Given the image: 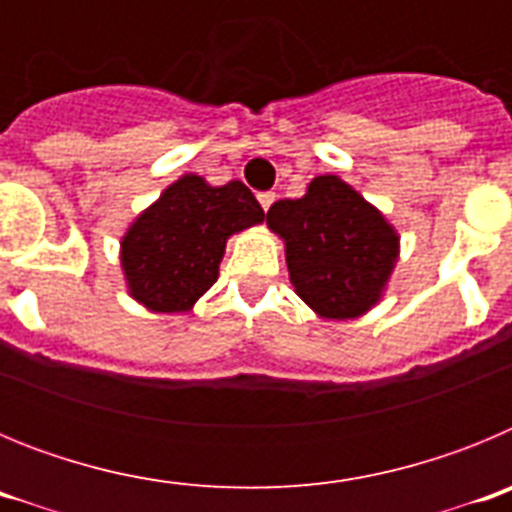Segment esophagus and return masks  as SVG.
<instances>
[{"mask_svg": "<svg viewBox=\"0 0 512 512\" xmlns=\"http://www.w3.org/2000/svg\"><path fill=\"white\" fill-rule=\"evenodd\" d=\"M274 200H277V194H274V192H261L259 194V205L264 207V210H269V207L274 205Z\"/></svg>", "mask_w": 512, "mask_h": 512, "instance_id": "34e87169", "label": "esophagus"}]
</instances>
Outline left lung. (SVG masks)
I'll return each instance as SVG.
<instances>
[{
    "instance_id": "left-lung-1",
    "label": "left lung",
    "mask_w": 512,
    "mask_h": 512,
    "mask_svg": "<svg viewBox=\"0 0 512 512\" xmlns=\"http://www.w3.org/2000/svg\"><path fill=\"white\" fill-rule=\"evenodd\" d=\"M266 225L282 238L297 297L318 318L356 320L379 305L400 233L341 176H315L300 200L274 202Z\"/></svg>"
}]
</instances>
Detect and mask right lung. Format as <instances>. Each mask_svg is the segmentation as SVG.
<instances>
[{
  "instance_id": "add662e5",
  "label": "right lung",
  "mask_w": 512,
  "mask_h": 512,
  "mask_svg": "<svg viewBox=\"0 0 512 512\" xmlns=\"http://www.w3.org/2000/svg\"><path fill=\"white\" fill-rule=\"evenodd\" d=\"M261 223L264 210L243 182L179 176L120 238L128 295L151 312H189L217 282L230 235Z\"/></svg>"
}]
</instances>
